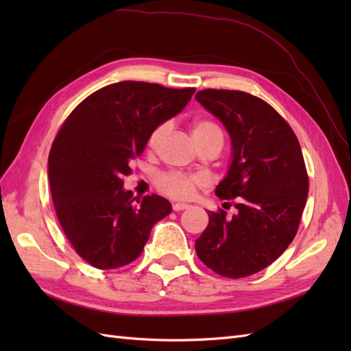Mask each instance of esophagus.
I'll list each match as a JSON object with an SVG mask.
<instances>
[{
    "label": "esophagus",
    "instance_id": "1",
    "mask_svg": "<svg viewBox=\"0 0 351 351\" xmlns=\"http://www.w3.org/2000/svg\"><path fill=\"white\" fill-rule=\"evenodd\" d=\"M187 208H189V205H186V204H173V210H176V212L184 210Z\"/></svg>",
    "mask_w": 351,
    "mask_h": 351
}]
</instances>
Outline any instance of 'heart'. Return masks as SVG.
I'll return each instance as SVG.
<instances>
[{
    "label": "heart",
    "mask_w": 351,
    "mask_h": 351,
    "mask_svg": "<svg viewBox=\"0 0 351 351\" xmlns=\"http://www.w3.org/2000/svg\"><path fill=\"white\" fill-rule=\"evenodd\" d=\"M168 132V124L158 125L156 129L151 133L149 139H147V146L151 149L161 143L164 136ZM192 134L197 146L212 142L219 141L222 143V130L219 127L209 120H197L192 124ZM155 184L159 192L164 195L173 197V199H190L193 197L197 192V189L205 184V180L196 174H187V173H178V171H165L158 174L155 177Z\"/></svg>",
    "instance_id": "heart-1"
}]
</instances>
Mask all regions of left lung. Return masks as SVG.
I'll return each mask as SVG.
<instances>
[{"mask_svg": "<svg viewBox=\"0 0 351 351\" xmlns=\"http://www.w3.org/2000/svg\"><path fill=\"white\" fill-rule=\"evenodd\" d=\"M196 101L226 125L232 162L215 193L234 206L208 210L199 259L221 277L244 278L278 259L297 234L309 192L300 143L268 102L247 92L204 89Z\"/></svg>", "mask_w": 351, "mask_h": 351, "instance_id": "left-lung-1", "label": "left lung"}]
</instances>
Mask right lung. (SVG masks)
<instances>
[{
    "label": "right lung",
    "instance_id": "1",
    "mask_svg": "<svg viewBox=\"0 0 351 351\" xmlns=\"http://www.w3.org/2000/svg\"><path fill=\"white\" fill-rule=\"evenodd\" d=\"M195 90L119 82L90 93L61 124L48 156L51 196L67 240L92 267L132 263L152 227L171 212L161 196L123 190L124 176L151 133L182 111Z\"/></svg>",
    "mask_w": 351,
    "mask_h": 351
}]
</instances>
